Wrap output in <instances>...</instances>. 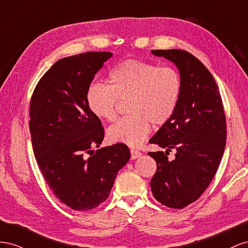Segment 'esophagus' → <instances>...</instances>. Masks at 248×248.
Wrapping results in <instances>:
<instances>
[{"instance_id":"esophagus-1","label":"esophagus","mask_w":248,"mask_h":248,"mask_svg":"<svg viewBox=\"0 0 248 248\" xmlns=\"http://www.w3.org/2000/svg\"><path fill=\"white\" fill-rule=\"evenodd\" d=\"M141 155V153L139 151L134 150V148H131V158L132 159H137Z\"/></svg>"}]
</instances>
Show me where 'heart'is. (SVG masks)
<instances>
[{
	"label": "heart",
	"mask_w": 248,
	"mask_h": 248,
	"mask_svg": "<svg viewBox=\"0 0 248 248\" xmlns=\"http://www.w3.org/2000/svg\"><path fill=\"white\" fill-rule=\"evenodd\" d=\"M109 86L93 85L87 91V104L93 114L114 122L120 102L126 103L129 115L108 130L112 142L137 146L151 132V124L163 125L173 116L182 94L180 73L172 66L130 59L109 74Z\"/></svg>",
	"instance_id": "heart-1"
}]
</instances>
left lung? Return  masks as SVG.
<instances>
[{
  "instance_id": "obj_1",
  "label": "left lung",
  "mask_w": 248,
  "mask_h": 248,
  "mask_svg": "<svg viewBox=\"0 0 248 248\" xmlns=\"http://www.w3.org/2000/svg\"><path fill=\"white\" fill-rule=\"evenodd\" d=\"M178 66L183 88L173 116L150 140L165 152H150L157 163L151 181L155 200L183 209L201 197L213 180L226 142V122L213 76L195 56L183 49H153ZM171 150L175 158L168 159Z\"/></svg>"
}]
</instances>
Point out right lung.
I'll return each mask as SVG.
<instances>
[{"label": "right lung", "mask_w": 248, "mask_h": 248, "mask_svg": "<svg viewBox=\"0 0 248 248\" xmlns=\"http://www.w3.org/2000/svg\"><path fill=\"white\" fill-rule=\"evenodd\" d=\"M110 52H86L58 60L41 77L30 102L32 146L54 195L75 211L108 199L117 172L131 157L124 143L95 152L105 136L87 104V91Z\"/></svg>", "instance_id": "obj_1"}]
</instances>
